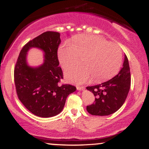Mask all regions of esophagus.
Masks as SVG:
<instances>
[{"mask_svg": "<svg viewBox=\"0 0 149 149\" xmlns=\"http://www.w3.org/2000/svg\"><path fill=\"white\" fill-rule=\"evenodd\" d=\"M77 89H78V90H84L85 89V87L83 86H77Z\"/></svg>", "mask_w": 149, "mask_h": 149, "instance_id": "1", "label": "esophagus"}]
</instances>
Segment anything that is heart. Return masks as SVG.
Here are the masks:
<instances>
[{
  "mask_svg": "<svg viewBox=\"0 0 149 149\" xmlns=\"http://www.w3.org/2000/svg\"><path fill=\"white\" fill-rule=\"evenodd\" d=\"M82 58L84 64L65 70L69 82L82 84L91 76L96 81L111 78L121 67L122 52L117 44L101 36L85 34L75 36L72 45L64 43L58 49L59 62L64 68L80 62Z\"/></svg>",
  "mask_w": 149,
  "mask_h": 149,
  "instance_id": "heart-1",
  "label": "heart"
}]
</instances>
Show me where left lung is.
<instances>
[{"label":"left lung","instance_id":"obj_1","mask_svg":"<svg viewBox=\"0 0 149 149\" xmlns=\"http://www.w3.org/2000/svg\"><path fill=\"white\" fill-rule=\"evenodd\" d=\"M131 85V74L128 59L125 55L123 68L109 81L94 86L87 87L95 96V102L87 106L89 114L107 116L117 111L127 98Z\"/></svg>","mask_w":149,"mask_h":149}]
</instances>
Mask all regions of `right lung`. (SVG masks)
<instances>
[{"instance_id":"add662e5","label":"right lung","mask_w":149,"mask_h":149,"mask_svg":"<svg viewBox=\"0 0 149 149\" xmlns=\"http://www.w3.org/2000/svg\"><path fill=\"white\" fill-rule=\"evenodd\" d=\"M61 42L59 32L47 31L30 40L22 49L14 68V81L18 98L34 115L47 118L62 111L66 97L76 91L73 85H60L63 79L59 66L58 47ZM32 47L44 52V64L30 67L26 62L27 52Z\"/></svg>"}]
</instances>
